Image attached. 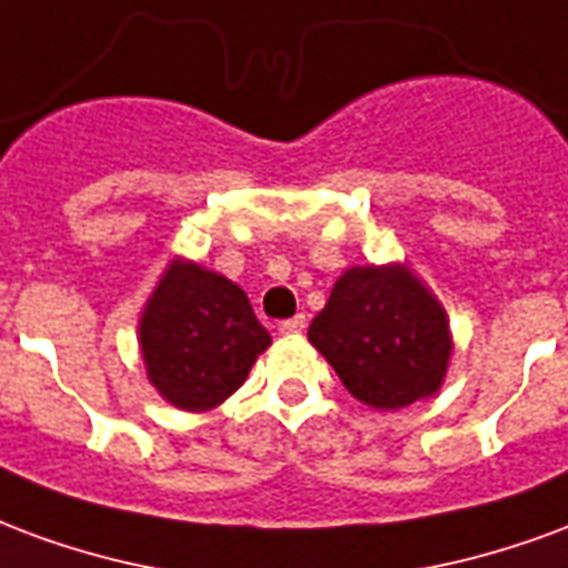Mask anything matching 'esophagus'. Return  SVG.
<instances>
[{
	"label": "esophagus",
	"instance_id": "obj_1",
	"mask_svg": "<svg viewBox=\"0 0 568 568\" xmlns=\"http://www.w3.org/2000/svg\"><path fill=\"white\" fill-rule=\"evenodd\" d=\"M305 324H308V321H305V314H296V317H290V321H281L278 333L281 335H300V333H305Z\"/></svg>",
	"mask_w": 568,
	"mask_h": 568
}]
</instances>
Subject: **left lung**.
I'll return each instance as SVG.
<instances>
[{
  "mask_svg": "<svg viewBox=\"0 0 568 568\" xmlns=\"http://www.w3.org/2000/svg\"><path fill=\"white\" fill-rule=\"evenodd\" d=\"M308 342L351 396L381 412L433 396L454 351L448 314L408 266L347 268Z\"/></svg>",
  "mask_w": 568,
  "mask_h": 568,
  "instance_id": "1",
  "label": "left lung"
}]
</instances>
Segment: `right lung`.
Here are the masks:
<instances>
[{
  "label": "right lung",
  "mask_w": 568,
  "mask_h": 568,
  "mask_svg": "<svg viewBox=\"0 0 568 568\" xmlns=\"http://www.w3.org/2000/svg\"><path fill=\"white\" fill-rule=\"evenodd\" d=\"M268 342L239 284L184 260L165 268L139 321L148 381L184 412L230 399Z\"/></svg>",
  "instance_id": "right-lung-1"
}]
</instances>
